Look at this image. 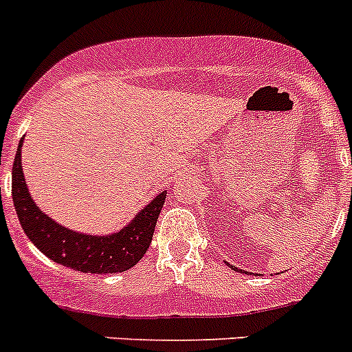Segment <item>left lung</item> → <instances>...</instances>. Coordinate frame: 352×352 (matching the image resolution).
<instances>
[{"instance_id":"8db88e82","label":"left lung","mask_w":352,"mask_h":352,"mask_svg":"<svg viewBox=\"0 0 352 352\" xmlns=\"http://www.w3.org/2000/svg\"><path fill=\"white\" fill-rule=\"evenodd\" d=\"M230 267H232V269H234V270H235V267H234V265H230ZM241 272H243V270H241ZM243 274H244V272H243Z\"/></svg>"}]
</instances>
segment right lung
<instances>
[{
	"label": "right lung",
	"instance_id": "1",
	"mask_svg": "<svg viewBox=\"0 0 352 352\" xmlns=\"http://www.w3.org/2000/svg\"><path fill=\"white\" fill-rule=\"evenodd\" d=\"M21 146L12 169V199L19 221L31 243L50 260L73 270L89 274H115L129 270L140 262L150 248L166 193L153 199L136 218L118 234L83 235L60 227L50 216L41 212L25 186L21 164Z\"/></svg>",
	"mask_w": 352,
	"mask_h": 352
}]
</instances>
